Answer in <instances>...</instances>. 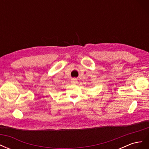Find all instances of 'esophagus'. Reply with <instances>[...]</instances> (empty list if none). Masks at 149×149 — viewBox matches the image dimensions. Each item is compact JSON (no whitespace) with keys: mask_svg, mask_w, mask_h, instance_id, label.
<instances>
[{"mask_svg":"<svg viewBox=\"0 0 149 149\" xmlns=\"http://www.w3.org/2000/svg\"><path fill=\"white\" fill-rule=\"evenodd\" d=\"M71 83L72 84H76V83H78L77 79H76V78H73V79H71Z\"/></svg>","mask_w":149,"mask_h":149,"instance_id":"34e87169","label":"esophagus"}]
</instances>
